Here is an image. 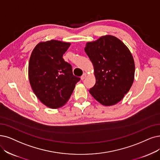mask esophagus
Returning <instances> with one entry per match:
<instances>
[{"label": "esophagus", "instance_id": "esophagus-1", "mask_svg": "<svg viewBox=\"0 0 160 160\" xmlns=\"http://www.w3.org/2000/svg\"><path fill=\"white\" fill-rule=\"evenodd\" d=\"M86 77H87V73H84L83 74H82V75L81 77V80H83V79H85Z\"/></svg>", "mask_w": 160, "mask_h": 160}]
</instances>
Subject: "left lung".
<instances>
[{
    "label": "left lung",
    "mask_w": 160,
    "mask_h": 160,
    "mask_svg": "<svg viewBox=\"0 0 160 160\" xmlns=\"http://www.w3.org/2000/svg\"><path fill=\"white\" fill-rule=\"evenodd\" d=\"M85 51L92 63L96 79L89 92L102 105L116 104L135 79V62L129 49L116 37L106 35L87 42Z\"/></svg>",
    "instance_id": "left-lung-1"
}]
</instances>
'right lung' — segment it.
<instances>
[{
    "instance_id": "right-lung-1",
    "label": "right lung",
    "mask_w": 160,
    "mask_h": 160,
    "mask_svg": "<svg viewBox=\"0 0 160 160\" xmlns=\"http://www.w3.org/2000/svg\"><path fill=\"white\" fill-rule=\"evenodd\" d=\"M70 45L58 40L40 42L29 58L28 76L32 90L44 105L52 109L67 103L80 80L62 58Z\"/></svg>"
}]
</instances>
